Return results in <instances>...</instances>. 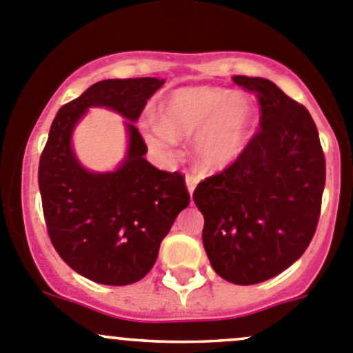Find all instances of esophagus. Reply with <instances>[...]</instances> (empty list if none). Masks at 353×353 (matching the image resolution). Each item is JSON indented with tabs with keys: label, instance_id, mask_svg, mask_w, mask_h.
Here are the masks:
<instances>
[{
	"label": "esophagus",
	"instance_id": "1",
	"mask_svg": "<svg viewBox=\"0 0 353 353\" xmlns=\"http://www.w3.org/2000/svg\"><path fill=\"white\" fill-rule=\"evenodd\" d=\"M198 184V177L194 176H186V186H188V191H190V194H193L194 188H196Z\"/></svg>",
	"mask_w": 353,
	"mask_h": 353
}]
</instances>
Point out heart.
<instances>
[{
    "mask_svg": "<svg viewBox=\"0 0 353 353\" xmlns=\"http://www.w3.org/2000/svg\"><path fill=\"white\" fill-rule=\"evenodd\" d=\"M256 128V108L249 97L212 85L181 87L160 99L157 121L145 138L152 147L169 150L176 138H191L193 159L206 174L223 172L248 150Z\"/></svg>",
    "mask_w": 353,
    "mask_h": 353,
    "instance_id": "obj_1",
    "label": "heart"
}]
</instances>
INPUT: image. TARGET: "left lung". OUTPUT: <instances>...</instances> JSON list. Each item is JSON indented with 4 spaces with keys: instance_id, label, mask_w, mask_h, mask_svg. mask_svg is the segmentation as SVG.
Segmentation results:
<instances>
[{
    "instance_id": "obj_1",
    "label": "left lung",
    "mask_w": 353,
    "mask_h": 353,
    "mask_svg": "<svg viewBox=\"0 0 353 353\" xmlns=\"http://www.w3.org/2000/svg\"><path fill=\"white\" fill-rule=\"evenodd\" d=\"M256 92L259 128L245 154L193 193L205 216L203 245L216 275L236 285L273 279L311 243L326 163L309 110L266 78L232 77Z\"/></svg>"
}]
</instances>
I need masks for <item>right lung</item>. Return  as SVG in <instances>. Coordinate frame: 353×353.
Returning <instances> with one entry per match:
<instances>
[{"mask_svg":"<svg viewBox=\"0 0 353 353\" xmlns=\"http://www.w3.org/2000/svg\"><path fill=\"white\" fill-rule=\"evenodd\" d=\"M165 80L114 78L88 87L56 114L39 162V190L49 237L70 268L102 285L143 279L174 220L190 205L179 172L152 165L134 123ZM90 107L121 113L127 155L114 171L94 173L76 159L70 137Z\"/></svg>","mask_w":353,"mask_h":353,"instance_id":"1","label":"right lung"}]
</instances>
